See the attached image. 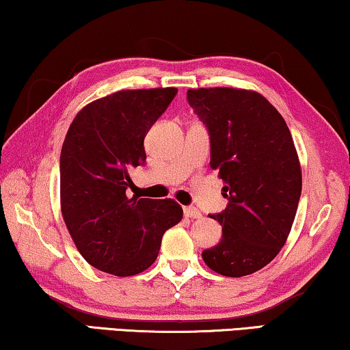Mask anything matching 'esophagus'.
Instances as JSON below:
<instances>
[{
	"label": "esophagus",
	"mask_w": 350,
	"mask_h": 350,
	"mask_svg": "<svg viewBox=\"0 0 350 350\" xmlns=\"http://www.w3.org/2000/svg\"><path fill=\"white\" fill-rule=\"evenodd\" d=\"M185 216L189 217V219H199V217H202V211L196 206H185Z\"/></svg>",
	"instance_id": "obj_1"
}]
</instances>
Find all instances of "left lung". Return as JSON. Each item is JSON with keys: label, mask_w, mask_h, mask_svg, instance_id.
Masks as SVG:
<instances>
[{"label": "left lung", "mask_w": 350, "mask_h": 350, "mask_svg": "<svg viewBox=\"0 0 350 350\" xmlns=\"http://www.w3.org/2000/svg\"><path fill=\"white\" fill-rule=\"evenodd\" d=\"M187 100L208 128L213 169L229 205L210 215L222 238L202 252L222 276L240 278L268 265L291 234L301 194V167L281 113L260 93L192 88Z\"/></svg>", "instance_id": "obj_1"}]
</instances>
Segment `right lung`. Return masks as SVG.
<instances>
[{
	"instance_id": "obj_1",
	"label": "right lung",
	"mask_w": 350,
	"mask_h": 350,
	"mask_svg": "<svg viewBox=\"0 0 350 350\" xmlns=\"http://www.w3.org/2000/svg\"><path fill=\"white\" fill-rule=\"evenodd\" d=\"M176 88L121 90L80 110L59 158L62 215L90 265L134 276L153 265L167 229L183 208L172 199L128 197L129 169L145 164L144 140Z\"/></svg>"
}]
</instances>
